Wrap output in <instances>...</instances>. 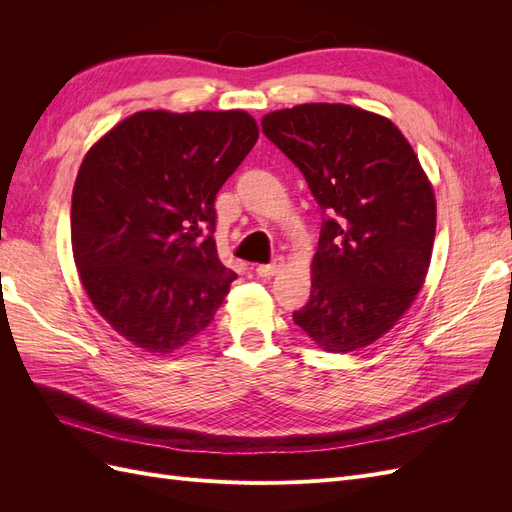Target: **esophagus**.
Returning <instances> with one entry per match:
<instances>
[{"label":"esophagus","instance_id":"esophagus-1","mask_svg":"<svg viewBox=\"0 0 512 512\" xmlns=\"http://www.w3.org/2000/svg\"><path fill=\"white\" fill-rule=\"evenodd\" d=\"M282 265H284V258L280 256V258H275L271 265H258L256 267V275H260V277H273L277 271L282 269Z\"/></svg>","mask_w":512,"mask_h":512}]
</instances>
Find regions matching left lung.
Segmentation results:
<instances>
[{
	"label": "left lung",
	"instance_id": "left-lung-1",
	"mask_svg": "<svg viewBox=\"0 0 512 512\" xmlns=\"http://www.w3.org/2000/svg\"><path fill=\"white\" fill-rule=\"evenodd\" d=\"M262 134L297 166L322 226L312 294L292 320L329 352L374 344L412 305L436 237V198L389 119L348 104L269 113Z\"/></svg>",
	"mask_w": 512,
	"mask_h": 512
}]
</instances>
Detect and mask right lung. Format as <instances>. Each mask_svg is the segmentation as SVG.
Returning a JSON list of instances; mask_svg holds the SVG:
<instances>
[{
  "label": "right lung",
  "instance_id": "1",
  "mask_svg": "<svg viewBox=\"0 0 512 512\" xmlns=\"http://www.w3.org/2000/svg\"><path fill=\"white\" fill-rule=\"evenodd\" d=\"M256 141L243 111H143L89 149L72 194L74 262L134 346L168 354L213 322L237 280L215 247V194Z\"/></svg>",
  "mask_w": 512,
  "mask_h": 512
}]
</instances>
